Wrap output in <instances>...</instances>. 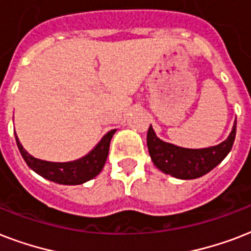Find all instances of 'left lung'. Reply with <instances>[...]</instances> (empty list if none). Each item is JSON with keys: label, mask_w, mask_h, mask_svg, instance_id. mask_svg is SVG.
Wrapping results in <instances>:
<instances>
[{"label": "left lung", "mask_w": 251, "mask_h": 251, "mask_svg": "<svg viewBox=\"0 0 251 251\" xmlns=\"http://www.w3.org/2000/svg\"><path fill=\"white\" fill-rule=\"evenodd\" d=\"M236 125L237 122H234L232 133L223 143L201 150L182 149L161 141L155 135V131L150 125L147 131L150 156L153 164L167 175L182 179L198 178L212 171L229 153L236 138Z\"/></svg>", "instance_id": "8db88e82"}]
</instances>
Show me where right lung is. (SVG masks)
Masks as SVG:
<instances>
[{"instance_id":"1","label":"right lung","mask_w":251,"mask_h":251,"mask_svg":"<svg viewBox=\"0 0 251 251\" xmlns=\"http://www.w3.org/2000/svg\"><path fill=\"white\" fill-rule=\"evenodd\" d=\"M114 131L116 130H110L109 133H106L100 143L87 156L70 163H50V161L35 159L25 152V149L22 147L21 142L18 141L17 134H15V141L27 165L36 172L37 175L62 185H79L90 181L101 172L109 152L110 139L113 137Z\"/></svg>"}]
</instances>
